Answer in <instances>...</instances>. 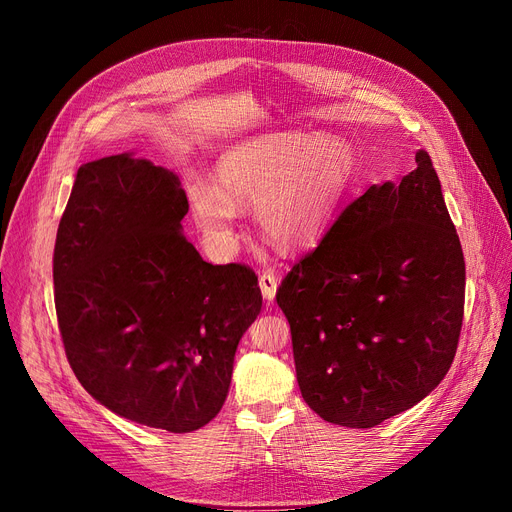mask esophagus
Masks as SVG:
<instances>
[{"label": "esophagus", "instance_id": "1", "mask_svg": "<svg viewBox=\"0 0 512 512\" xmlns=\"http://www.w3.org/2000/svg\"><path fill=\"white\" fill-rule=\"evenodd\" d=\"M259 287H261L263 300L272 302L274 295H276V287H278V278L274 276V272H261L259 274Z\"/></svg>", "mask_w": 512, "mask_h": 512}]
</instances>
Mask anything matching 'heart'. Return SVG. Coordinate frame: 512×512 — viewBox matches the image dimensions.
Here are the masks:
<instances>
[{
	"mask_svg": "<svg viewBox=\"0 0 512 512\" xmlns=\"http://www.w3.org/2000/svg\"><path fill=\"white\" fill-rule=\"evenodd\" d=\"M351 174L344 140L274 134L232 148L217 163V187L191 178L187 195L197 229L219 249L236 242V206L251 204L263 236L280 249H302L325 232Z\"/></svg>",
	"mask_w": 512,
	"mask_h": 512,
	"instance_id": "obj_1",
	"label": "heart"
}]
</instances>
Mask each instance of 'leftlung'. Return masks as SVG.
I'll return each mask as SVG.
<instances>
[{
	"label": "left lung",
	"instance_id": "left-lung-1",
	"mask_svg": "<svg viewBox=\"0 0 512 512\" xmlns=\"http://www.w3.org/2000/svg\"><path fill=\"white\" fill-rule=\"evenodd\" d=\"M400 185H372L276 289L304 402L329 423L374 427L449 372L466 261L423 148Z\"/></svg>",
	"mask_w": 512,
	"mask_h": 512
}]
</instances>
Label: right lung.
<instances>
[{"label": "right lung", "instance_id": "right-lung-1", "mask_svg": "<svg viewBox=\"0 0 512 512\" xmlns=\"http://www.w3.org/2000/svg\"><path fill=\"white\" fill-rule=\"evenodd\" d=\"M176 174L127 153L78 168L53 280L65 357L117 415L174 434L219 415L242 334L261 310L244 263L212 266L180 232Z\"/></svg>", "mask_w": 512, "mask_h": 512}]
</instances>
